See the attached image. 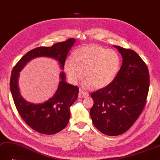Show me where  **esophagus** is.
Here are the masks:
<instances>
[{"mask_svg":"<svg viewBox=\"0 0 160 160\" xmlns=\"http://www.w3.org/2000/svg\"><path fill=\"white\" fill-rule=\"evenodd\" d=\"M88 96V93L87 92L82 90V89H80L79 91V94H78V98H86Z\"/></svg>","mask_w":160,"mask_h":160,"instance_id":"34e87169","label":"esophagus"}]
</instances>
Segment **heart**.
Masks as SVG:
<instances>
[{
  "label": "heart",
  "mask_w": 160,
  "mask_h": 160,
  "mask_svg": "<svg viewBox=\"0 0 160 160\" xmlns=\"http://www.w3.org/2000/svg\"><path fill=\"white\" fill-rule=\"evenodd\" d=\"M120 57L112 50L89 45L78 48L72 59L65 63V71L72 82H76L84 72L87 84L95 88L105 87L114 79L120 68Z\"/></svg>",
  "instance_id": "b5f03b06"
}]
</instances>
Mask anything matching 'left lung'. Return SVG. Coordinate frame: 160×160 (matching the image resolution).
I'll list each match as a JSON object with an SVG mask.
<instances>
[{"mask_svg":"<svg viewBox=\"0 0 160 160\" xmlns=\"http://www.w3.org/2000/svg\"><path fill=\"white\" fill-rule=\"evenodd\" d=\"M122 63L112 82L91 93L92 123L108 136L127 132L138 119L146 105L149 73L146 63L135 51L114 46Z\"/></svg>","mask_w":160,"mask_h":160,"instance_id":"8db88e82","label":"left lung"}]
</instances>
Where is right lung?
Segmentation results:
<instances>
[{"instance_id": "add662e5", "label": "right lung", "mask_w": 160, "mask_h": 160, "mask_svg": "<svg viewBox=\"0 0 160 160\" xmlns=\"http://www.w3.org/2000/svg\"><path fill=\"white\" fill-rule=\"evenodd\" d=\"M75 42V39L70 38L50 47L36 48L24 55L12 69L10 90L18 112L29 127L43 134H54L66 127L70 118L69 108L77 99L79 88L67 83L65 73L62 72L61 80L53 97L43 103L34 104L22 97L18 84L19 72L29 61L39 57L57 59L63 69L69 50Z\"/></svg>"}]
</instances>
